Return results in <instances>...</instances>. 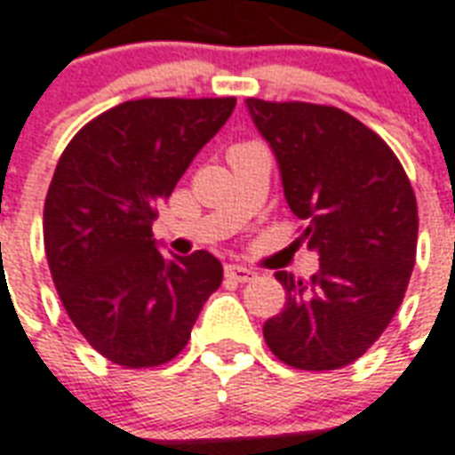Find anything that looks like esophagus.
Here are the masks:
<instances>
[{"label": "esophagus", "mask_w": 455, "mask_h": 455, "mask_svg": "<svg viewBox=\"0 0 455 455\" xmlns=\"http://www.w3.org/2000/svg\"><path fill=\"white\" fill-rule=\"evenodd\" d=\"M224 272H227L228 279H234V282H251V279H255L258 276V272L255 269H251V267H243V265H227L224 267Z\"/></svg>", "instance_id": "esophagus-1"}]
</instances>
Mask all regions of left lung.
<instances>
[{
    "label": "left lung",
    "instance_id": "8db88e82",
    "mask_svg": "<svg viewBox=\"0 0 455 455\" xmlns=\"http://www.w3.org/2000/svg\"><path fill=\"white\" fill-rule=\"evenodd\" d=\"M248 112L282 172L291 212L320 255L310 282L274 276L283 310L265 322L269 351L296 370L355 363L403 303L418 248V203L403 166L379 135L327 104L265 102Z\"/></svg>",
    "mask_w": 455,
    "mask_h": 455
}]
</instances>
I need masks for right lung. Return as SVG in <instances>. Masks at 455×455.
<instances>
[{
	"mask_svg": "<svg viewBox=\"0 0 455 455\" xmlns=\"http://www.w3.org/2000/svg\"><path fill=\"white\" fill-rule=\"evenodd\" d=\"M235 97L131 100L78 131L44 197V252L68 317L100 355L128 370L186 348L221 262L162 255L157 204L231 116Z\"/></svg>",
	"mask_w": 455,
	"mask_h": 455,
	"instance_id": "add662e5",
	"label": "right lung"
}]
</instances>
